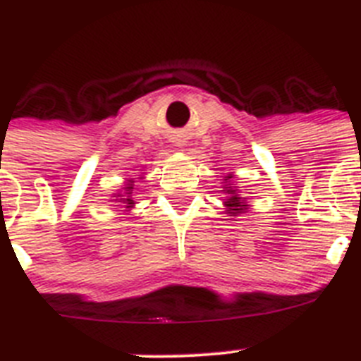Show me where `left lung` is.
Instances as JSON below:
<instances>
[{"label":"left lung","mask_w":361,"mask_h":361,"mask_svg":"<svg viewBox=\"0 0 361 361\" xmlns=\"http://www.w3.org/2000/svg\"><path fill=\"white\" fill-rule=\"evenodd\" d=\"M231 175H228V177L224 178L226 183L228 180H231ZM226 193V199H224V206H226V212L229 213V216H237L240 215V213H245V209H247V204H245V199L240 195V191H237V188L235 186H228L226 184L224 190H222Z\"/></svg>","instance_id":"left-lung-1"}]
</instances>
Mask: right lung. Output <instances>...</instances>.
Segmentation results:
<instances>
[{
	"label": "right lung",
	"instance_id": "obj_1",
	"mask_svg": "<svg viewBox=\"0 0 361 361\" xmlns=\"http://www.w3.org/2000/svg\"><path fill=\"white\" fill-rule=\"evenodd\" d=\"M132 191H133V184L128 183L126 186H124V195H121V193H117V197H123V199H119V202L124 204V208H132L133 200H132Z\"/></svg>",
	"mask_w": 361,
	"mask_h": 361
}]
</instances>
